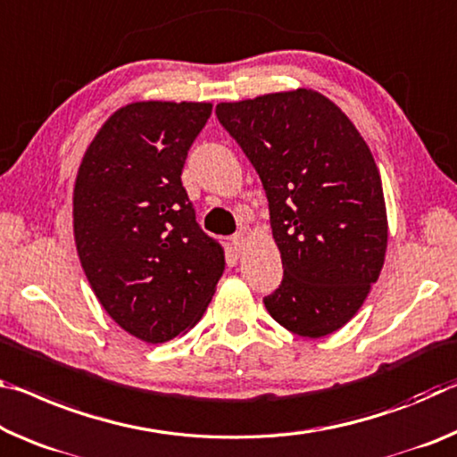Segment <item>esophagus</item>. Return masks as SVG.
Masks as SVG:
<instances>
[{
  "instance_id": "obj_1",
  "label": "esophagus",
  "mask_w": 457,
  "mask_h": 457,
  "mask_svg": "<svg viewBox=\"0 0 457 457\" xmlns=\"http://www.w3.org/2000/svg\"><path fill=\"white\" fill-rule=\"evenodd\" d=\"M245 244H248V237H245L244 234H236L234 237H231V245H234V250L240 254V252L245 248Z\"/></svg>"
}]
</instances>
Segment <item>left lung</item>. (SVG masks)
<instances>
[{
  "mask_svg": "<svg viewBox=\"0 0 457 457\" xmlns=\"http://www.w3.org/2000/svg\"><path fill=\"white\" fill-rule=\"evenodd\" d=\"M217 120L262 180L280 287L264 299L282 328L317 339L364 305L386 258L388 220L378 166L352 120L299 89L223 101Z\"/></svg>",
  "mask_w": 457,
  "mask_h": 457,
  "instance_id": "8db88e82",
  "label": "left lung"
}]
</instances>
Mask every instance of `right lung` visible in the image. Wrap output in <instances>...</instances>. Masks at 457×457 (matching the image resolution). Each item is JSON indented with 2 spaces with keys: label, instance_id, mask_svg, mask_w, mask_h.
Instances as JSON below:
<instances>
[{
  "label": "right lung",
  "instance_id": "obj_1",
  "mask_svg": "<svg viewBox=\"0 0 457 457\" xmlns=\"http://www.w3.org/2000/svg\"><path fill=\"white\" fill-rule=\"evenodd\" d=\"M207 101H134L87 146L72 189V231L105 313L146 344L185 336L226 270L183 183L187 150L212 115Z\"/></svg>",
  "mask_w": 457,
  "mask_h": 457
}]
</instances>
